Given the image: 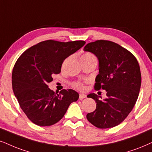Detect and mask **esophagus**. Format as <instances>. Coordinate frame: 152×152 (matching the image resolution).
<instances>
[{
    "label": "esophagus",
    "instance_id": "esophagus-1",
    "mask_svg": "<svg viewBox=\"0 0 152 152\" xmlns=\"http://www.w3.org/2000/svg\"><path fill=\"white\" fill-rule=\"evenodd\" d=\"M86 95H84V94H80V95H79V99H80V100H82V99L86 98Z\"/></svg>",
    "mask_w": 152,
    "mask_h": 152
}]
</instances>
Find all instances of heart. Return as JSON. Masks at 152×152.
I'll return each instance as SVG.
<instances>
[{
    "instance_id": "obj_1",
    "label": "heart",
    "mask_w": 152,
    "mask_h": 152,
    "mask_svg": "<svg viewBox=\"0 0 152 152\" xmlns=\"http://www.w3.org/2000/svg\"><path fill=\"white\" fill-rule=\"evenodd\" d=\"M81 57H95L93 55H92L91 53H86L82 55ZM74 87L78 90H84L85 89V86H84V83L83 82H76L74 83Z\"/></svg>"
}]
</instances>
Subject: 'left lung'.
Segmentation results:
<instances>
[{
    "mask_svg": "<svg viewBox=\"0 0 152 152\" xmlns=\"http://www.w3.org/2000/svg\"><path fill=\"white\" fill-rule=\"evenodd\" d=\"M83 50L98 58L99 74L94 88L105 90L107 96L101 101L95 94L88 95L95 100L97 107L87 114V119L102 129L118 126L133 109L139 95L141 73L137 59L122 46L105 40L88 43Z\"/></svg>",
    "mask_w": 152,
    "mask_h": 152,
    "instance_id": "left-lung-1",
    "label": "left lung"
}]
</instances>
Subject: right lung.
<instances>
[{
	"mask_svg": "<svg viewBox=\"0 0 152 152\" xmlns=\"http://www.w3.org/2000/svg\"><path fill=\"white\" fill-rule=\"evenodd\" d=\"M84 41L47 40L25 50L17 59L12 74L14 94L28 118L39 126L60 121L79 95L74 90L58 94L48 88L54 74L61 72L64 59L85 45Z\"/></svg>",
	"mask_w": 152,
	"mask_h": 152,
	"instance_id": "1",
	"label": "right lung"
}]
</instances>
